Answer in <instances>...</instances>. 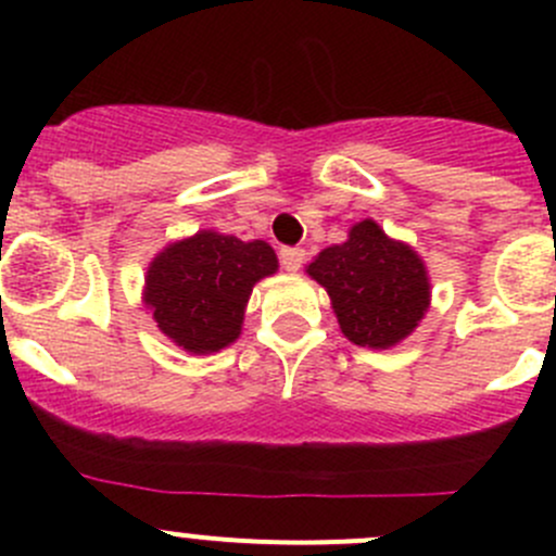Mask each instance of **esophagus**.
<instances>
[{
  "mask_svg": "<svg viewBox=\"0 0 556 556\" xmlns=\"http://www.w3.org/2000/svg\"><path fill=\"white\" fill-rule=\"evenodd\" d=\"M306 261V252L301 247H282L279 250V263H282L285 271H299Z\"/></svg>",
  "mask_w": 556,
  "mask_h": 556,
  "instance_id": "obj_1",
  "label": "esophagus"
}]
</instances>
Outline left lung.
I'll return each instance as SVG.
<instances>
[{
	"label": "left lung",
	"mask_w": 556,
	"mask_h": 556,
	"mask_svg": "<svg viewBox=\"0 0 556 556\" xmlns=\"http://www.w3.org/2000/svg\"><path fill=\"white\" fill-rule=\"evenodd\" d=\"M306 271L328 290L341 333L357 346L387 350L428 312L422 261L412 247L387 239L374 220L357 223L344 244L319 252Z\"/></svg>",
	"instance_id": "obj_1"
}]
</instances>
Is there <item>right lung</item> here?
I'll use <instances>...</instances> for the list:
<instances>
[{
  "mask_svg": "<svg viewBox=\"0 0 556 556\" xmlns=\"http://www.w3.org/2000/svg\"><path fill=\"white\" fill-rule=\"evenodd\" d=\"M274 271L277 255L266 242L201 231L150 263L144 301L174 344L204 355L237 341L252 285Z\"/></svg>",
  "mask_w": 556,
  "mask_h": 556,
  "instance_id": "1",
  "label": "right lung"
}]
</instances>
